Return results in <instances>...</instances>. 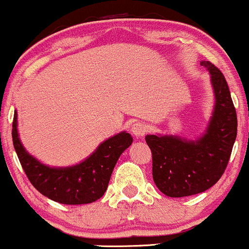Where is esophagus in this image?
<instances>
[{
  "label": "esophagus",
  "instance_id": "obj_1",
  "mask_svg": "<svg viewBox=\"0 0 249 249\" xmlns=\"http://www.w3.org/2000/svg\"><path fill=\"white\" fill-rule=\"evenodd\" d=\"M147 131V126L145 123H142V122H137L132 124V126H131V132H132L133 136L138 137V138H141V137L144 136L145 133H146Z\"/></svg>",
  "mask_w": 249,
  "mask_h": 249
}]
</instances>
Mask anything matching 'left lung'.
I'll use <instances>...</instances> for the list:
<instances>
[{
  "instance_id": "obj_1",
  "label": "left lung",
  "mask_w": 249,
  "mask_h": 249,
  "mask_svg": "<svg viewBox=\"0 0 249 249\" xmlns=\"http://www.w3.org/2000/svg\"><path fill=\"white\" fill-rule=\"evenodd\" d=\"M215 104L206 131L196 141L178 136L145 137L152 152V176L165 196L182 198L208 190L218 182L230 160L238 131V119L224 75L208 61Z\"/></svg>"
}]
</instances>
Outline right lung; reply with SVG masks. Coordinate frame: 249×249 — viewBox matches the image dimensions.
<instances>
[{"label":"right lung","instance_id":"1","mask_svg":"<svg viewBox=\"0 0 249 249\" xmlns=\"http://www.w3.org/2000/svg\"><path fill=\"white\" fill-rule=\"evenodd\" d=\"M13 142L28 179L33 186L53 201L64 205L90 204L107 191L117 160L132 144L125 131L103 142L89 158L69 167H50L25 151L17 132V112L14 113Z\"/></svg>","mask_w":249,"mask_h":249}]
</instances>
